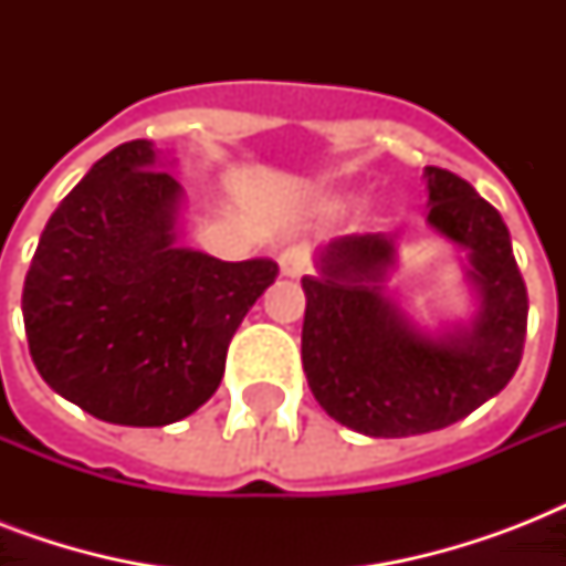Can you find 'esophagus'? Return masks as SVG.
<instances>
[{
	"label": "esophagus",
	"instance_id": "1",
	"mask_svg": "<svg viewBox=\"0 0 566 566\" xmlns=\"http://www.w3.org/2000/svg\"><path fill=\"white\" fill-rule=\"evenodd\" d=\"M279 266H282V275L287 279H300L311 270V252L308 247H287L279 255Z\"/></svg>",
	"mask_w": 566,
	"mask_h": 566
}]
</instances>
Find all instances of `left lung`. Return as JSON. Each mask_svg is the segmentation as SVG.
I'll use <instances>...</instances> for the list:
<instances>
[{"label": "left lung", "mask_w": 566, "mask_h": 566, "mask_svg": "<svg viewBox=\"0 0 566 566\" xmlns=\"http://www.w3.org/2000/svg\"><path fill=\"white\" fill-rule=\"evenodd\" d=\"M429 222L470 249L482 311L470 328L422 335L381 293L394 240L346 234L319 252V275L302 279V367L314 399L367 438L447 429L496 396L517 373L528 293L509 226L455 172L426 167Z\"/></svg>", "instance_id": "left-lung-1"}]
</instances>
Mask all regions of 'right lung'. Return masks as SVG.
<instances>
[{
	"label": "right lung",
	"instance_id": "1",
	"mask_svg": "<svg viewBox=\"0 0 566 566\" xmlns=\"http://www.w3.org/2000/svg\"><path fill=\"white\" fill-rule=\"evenodd\" d=\"M181 188L149 140L93 164L40 234L22 284L31 361L96 420L167 426L220 387L270 258L220 261L176 247Z\"/></svg>",
	"mask_w": 566,
	"mask_h": 566
}]
</instances>
